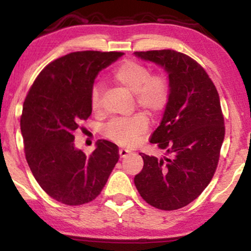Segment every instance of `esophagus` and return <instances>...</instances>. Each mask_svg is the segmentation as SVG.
Here are the masks:
<instances>
[{
  "label": "esophagus",
  "mask_w": 251,
  "mask_h": 251,
  "mask_svg": "<svg viewBox=\"0 0 251 251\" xmlns=\"http://www.w3.org/2000/svg\"><path fill=\"white\" fill-rule=\"evenodd\" d=\"M129 153V151L127 149H119V155L120 157H126Z\"/></svg>",
  "instance_id": "1"
}]
</instances>
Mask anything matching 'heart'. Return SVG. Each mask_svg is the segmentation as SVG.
Listing matches in <instances>:
<instances>
[{
	"label": "heart",
	"mask_w": 251,
	"mask_h": 251,
	"mask_svg": "<svg viewBox=\"0 0 251 251\" xmlns=\"http://www.w3.org/2000/svg\"><path fill=\"white\" fill-rule=\"evenodd\" d=\"M112 79L133 94L135 105L151 116H157L166 107L169 101L170 87L165 75L151 74L149 67L137 61H126L112 73ZM101 86L93 85L91 89V106L94 111L100 108ZM149 127V119L145 114L138 113L129 118L111 120L105 126V135L120 145H133L138 138Z\"/></svg>",
	"instance_id": "b5f03b06"
}]
</instances>
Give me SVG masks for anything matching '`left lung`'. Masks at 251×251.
I'll use <instances>...</instances> for the list:
<instances>
[{"label":"left lung","mask_w":251,"mask_h":251,"mask_svg":"<svg viewBox=\"0 0 251 251\" xmlns=\"http://www.w3.org/2000/svg\"><path fill=\"white\" fill-rule=\"evenodd\" d=\"M169 74V101L152 144L162 158L140 153L143 170L134 184L143 200L160 210L188 205L211 181L224 140V118L218 92L194 59L171 50L134 51Z\"/></svg>","instance_id":"8db88e82"}]
</instances>
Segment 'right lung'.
<instances>
[{
  "instance_id": "add662e5",
  "label": "right lung",
  "mask_w": 251,
  "mask_h": 251,
  "mask_svg": "<svg viewBox=\"0 0 251 251\" xmlns=\"http://www.w3.org/2000/svg\"><path fill=\"white\" fill-rule=\"evenodd\" d=\"M124 53L74 51L46 66L24 102L21 132L31 174L47 195L81 205L100 195L119 159V149L98 140L86 155L74 146V131L92 113L91 89L98 73Z\"/></svg>"
}]
</instances>
